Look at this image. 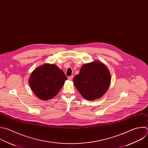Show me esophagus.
Instances as JSON below:
<instances>
[{"label": "esophagus", "mask_w": 148, "mask_h": 148, "mask_svg": "<svg viewBox=\"0 0 148 148\" xmlns=\"http://www.w3.org/2000/svg\"><path fill=\"white\" fill-rule=\"evenodd\" d=\"M73 77H74V76H73V75H71V76H70V77H68V79H69V80H70V81H71V80H72V79H73Z\"/></svg>", "instance_id": "obj_1"}]
</instances>
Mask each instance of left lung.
Instances as JSON below:
<instances>
[{
    "mask_svg": "<svg viewBox=\"0 0 148 148\" xmlns=\"http://www.w3.org/2000/svg\"><path fill=\"white\" fill-rule=\"evenodd\" d=\"M111 76L106 66L99 61L84 64L73 82L80 94L88 101L101 98L108 90Z\"/></svg>",
    "mask_w": 148,
    "mask_h": 148,
    "instance_id": "8db88e82",
    "label": "left lung"
}]
</instances>
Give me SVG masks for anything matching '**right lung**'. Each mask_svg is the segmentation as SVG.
<instances>
[{
  "instance_id": "obj_1",
  "label": "right lung",
  "mask_w": 148,
  "mask_h": 148,
  "mask_svg": "<svg viewBox=\"0 0 148 148\" xmlns=\"http://www.w3.org/2000/svg\"><path fill=\"white\" fill-rule=\"evenodd\" d=\"M67 80L63 71L56 65L46 63L35 69L29 78L34 94L43 101L55 97Z\"/></svg>"
}]
</instances>
